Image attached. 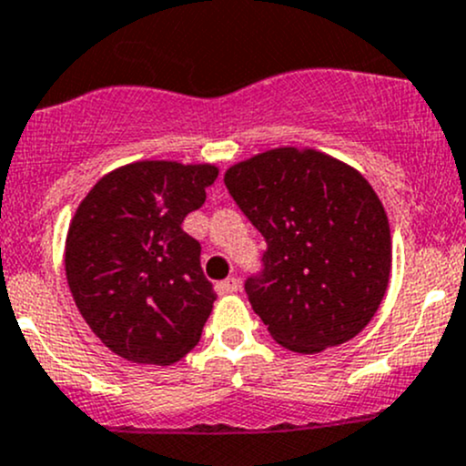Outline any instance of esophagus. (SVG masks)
<instances>
[{
    "label": "esophagus",
    "mask_w": 466,
    "mask_h": 466,
    "mask_svg": "<svg viewBox=\"0 0 466 466\" xmlns=\"http://www.w3.org/2000/svg\"><path fill=\"white\" fill-rule=\"evenodd\" d=\"M238 289H241V281H238L237 277H228V279H223V281H218V284H216V293H218V295L237 293Z\"/></svg>",
    "instance_id": "esophagus-1"
}]
</instances>
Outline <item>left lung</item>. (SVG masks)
<instances>
[{
	"instance_id": "obj_1",
	"label": "left lung",
	"mask_w": 466,
	"mask_h": 466,
	"mask_svg": "<svg viewBox=\"0 0 466 466\" xmlns=\"http://www.w3.org/2000/svg\"><path fill=\"white\" fill-rule=\"evenodd\" d=\"M225 187L266 238L246 293L270 336L318 354L363 331L392 266L388 216L370 182L320 150L286 146L229 167Z\"/></svg>"
}]
</instances>
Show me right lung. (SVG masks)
<instances>
[{
    "label": "right lung",
    "instance_id": "right-lung-1",
    "mask_svg": "<svg viewBox=\"0 0 466 466\" xmlns=\"http://www.w3.org/2000/svg\"><path fill=\"white\" fill-rule=\"evenodd\" d=\"M216 176L211 164L146 159L107 173L78 205L67 284L89 329L121 359L173 365L198 345L216 293L182 220L203 207Z\"/></svg>",
    "mask_w": 466,
    "mask_h": 466
}]
</instances>
